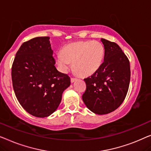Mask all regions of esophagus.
Instances as JSON below:
<instances>
[{
  "mask_svg": "<svg viewBox=\"0 0 151 151\" xmlns=\"http://www.w3.org/2000/svg\"><path fill=\"white\" fill-rule=\"evenodd\" d=\"M75 81H76V78H71V82L72 83H74Z\"/></svg>",
  "mask_w": 151,
  "mask_h": 151,
  "instance_id": "34e87169",
  "label": "esophagus"
}]
</instances>
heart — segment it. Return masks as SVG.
I'll use <instances>...</instances> for the list:
<instances>
[{"instance_id":"obj_1","label":"heart","mask_w":151,"mask_h":151,"mask_svg":"<svg viewBox=\"0 0 151 151\" xmlns=\"http://www.w3.org/2000/svg\"><path fill=\"white\" fill-rule=\"evenodd\" d=\"M105 56V48L97 41H79L67 44L56 55L57 65L63 73L73 68L81 76L93 75L100 68Z\"/></svg>"}]
</instances>
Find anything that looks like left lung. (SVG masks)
<instances>
[{"instance_id":"1","label":"left lung","mask_w":151,"mask_h":151,"mask_svg":"<svg viewBox=\"0 0 151 151\" xmlns=\"http://www.w3.org/2000/svg\"><path fill=\"white\" fill-rule=\"evenodd\" d=\"M104 61L96 73L85 78L87 88L82 96L93 113L103 115L114 111L124 101L131 78L130 63L120 46L101 38Z\"/></svg>"}]
</instances>
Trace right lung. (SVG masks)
Returning a JSON list of instances; mask_svg holds the SVG:
<instances>
[{"label":"right lung","instance_id":"add662e5","mask_svg":"<svg viewBox=\"0 0 151 151\" xmlns=\"http://www.w3.org/2000/svg\"><path fill=\"white\" fill-rule=\"evenodd\" d=\"M49 37L23 43L12 68L13 88L22 107L33 116L48 117L59 107L70 78L55 67Z\"/></svg>","mask_w":151,"mask_h":151}]
</instances>
